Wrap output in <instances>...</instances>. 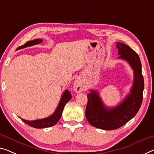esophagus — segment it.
I'll return each instance as SVG.
<instances>
[{
	"instance_id": "34e87169",
	"label": "esophagus",
	"mask_w": 154,
	"mask_h": 154,
	"mask_svg": "<svg viewBox=\"0 0 154 154\" xmlns=\"http://www.w3.org/2000/svg\"><path fill=\"white\" fill-rule=\"evenodd\" d=\"M84 89H85V87L83 86V85H82V82L79 79L75 80L74 81V91L77 92V93H79V92L82 91L84 90Z\"/></svg>"
}]
</instances>
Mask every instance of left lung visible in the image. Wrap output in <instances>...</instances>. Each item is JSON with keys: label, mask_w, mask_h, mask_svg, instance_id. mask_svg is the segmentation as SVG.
Wrapping results in <instances>:
<instances>
[{"label": "left lung", "mask_w": 154, "mask_h": 154, "mask_svg": "<svg viewBox=\"0 0 154 154\" xmlns=\"http://www.w3.org/2000/svg\"><path fill=\"white\" fill-rule=\"evenodd\" d=\"M118 58L128 63L134 70V82L130 94L122 103L112 108L105 107L98 92L91 89L87 95L85 116L92 126L104 130L120 128L132 119L140 109L143 102L144 79L142 74L140 58L131 47L117 42Z\"/></svg>", "instance_id": "1"}]
</instances>
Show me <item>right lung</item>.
Listing matches in <instances>:
<instances>
[{
  "mask_svg": "<svg viewBox=\"0 0 154 154\" xmlns=\"http://www.w3.org/2000/svg\"><path fill=\"white\" fill-rule=\"evenodd\" d=\"M42 39H35L33 40V41H30L29 42H27L25 43L23 45L20 46L17 48V49L25 48V47L33 46L34 45H37L42 42ZM72 98V95L69 93V91L68 90H65L62 96H61L60 100L59 102V104L58 105L57 108L54 113L52 115L50 116L42 118V119H39V120H26L23 119V118H20L21 120H23V122H25L29 126L34 127V128L37 129H42V128H46V127H52L54 125H55L57 123L58 121L60 120L61 117V115H62L64 107H65L66 103H67L68 101L70 100V99Z\"/></svg>",
  "mask_w": 154,
  "mask_h": 154,
  "instance_id": "add662e5",
  "label": "right lung"
}]
</instances>
